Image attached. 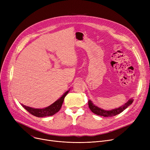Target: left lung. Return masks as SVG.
<instances>
[{"label": "left lung", "instance_id": "obj_1", "mask_svg": "<svg viewBox=\"0 0 150 150\" xmlns=\"http://www.w3.org/2000/svg\"><path fill=\"white\" fill-rule=\"evenodd\" d=\"M132 102H133V100L130 99L124 105L122 106L121 107H120L119 108L111 110V111H105V110L99 108L98 107L94 105L92 103V101L90 100L88 102V105H89V107L90 109L91 110V111L94 114H96L98 115L103 116V117H112V116H115L117 114L121 113L122 112H123L125 109H127L128 107V106L131 105Z\"/></svg>", "mask_w": 150, "mask_h": 150}]
</instances>
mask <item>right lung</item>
<instances>
[{
    "label": "right lung",
    "mask_w": 150,
    "mask_h": 150,
    "mask_svg": "<svg viewBox=\"0 0 150 150\" xmlns=\"http://www.w3.org/2000/svg\"><path fill=\"white\" fill-rule=\"evenodd\" d=\"M69 91H67L64 95H63L59 100L56 101L50 106L47 107L44 109H34L32 108H30L26 106L22 105V106L27 111L30 112L31 114L35 115L38 117H44L46 116H51L58 112L62 105L63 101Z\"/></svg>",
    "instance_id": "1"
}]
</instances>
